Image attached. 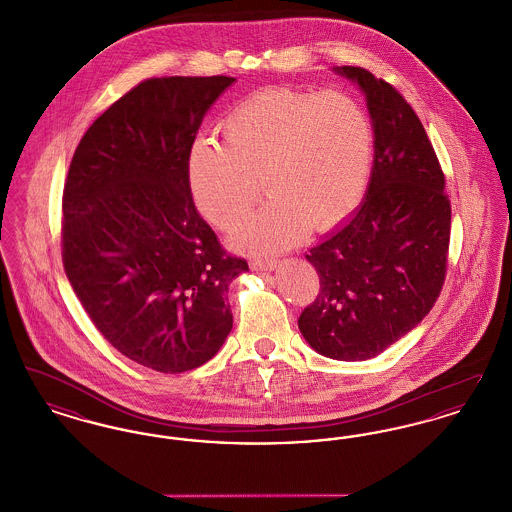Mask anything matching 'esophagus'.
I'll return each mask as SVG.
<instances>
[{"label": "esophagus", "mask_w": 512, "mask_h": 512, "mask_svg": "<svg viewBox=\"0 0 512 512\" xmlns=\"http://www.w3.org/2000/svg\"><path fill=\"white\" fill-rule=\"evenodd\" d=\"M276 267H278L276 259H255V261H251L253 270H274Z\"/></svg>", "instance_id": "esophagus-1"}]
</instances>
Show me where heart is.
<instances>
[{"label": "heart", "instance_id": "obj_1", "mask_svg": "<svg viewBox=\"0 0 512 512\" xmlns=\"http://www.w3.org/2000/svg\"><path fill=\"white\" fill-rule=\"evenodd\" d=\"M224 146L197 140L188 182L197 209L224 230L242 222L267 182L272 197L245 222L236 244L276 251L309 226L330 230L363 201L372 171V124L341 92L263 90L222 121Z\"/></svg>", "mask_w": 512, "mask_h": 512}]
</instances>
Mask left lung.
<instances>
[{
    "label": "left lung",
    "mask_w": 512,
    "mask_h": 512,
    "mask_svg": "<svg viewBox=\"0 0 512 512\" xmlns=\"http://www.w3.org/2000/svg\"><path fill=\"white\" fill-rule=\"evenodd\" d=\"M359 86L374 161L357 211L305 255L320 292L301 313L307 343L336 361H366L409 334L438 299L451 205L445 176L413 107L361 67H334Z\"/></svg>",
    "instance_id": "left-lung-1"
}]
</instances>
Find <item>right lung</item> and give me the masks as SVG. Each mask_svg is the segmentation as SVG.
<instances>
[{"label": "right lung", "mask_w": 512, "mask_h": 512, "mask_svg": "<svg viewBox=\"0 0 512 512\" xmlns=\"http://www.w3.org/2000/svg\"><path fill=\"white\" fill-rule=\"evenodd\" d=\"M232 76L151 78L115 101L74 151L63 265L84 311L124 357L178 374L232 330L228 288L247 270L199 217L188 157Z\"/></svg>", "instance_id": "right-lung-1"}]
</instances>
